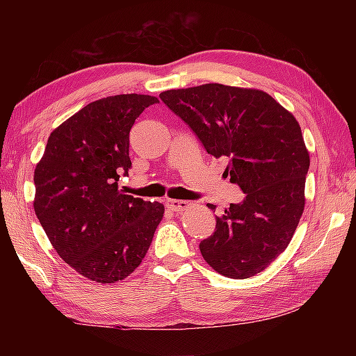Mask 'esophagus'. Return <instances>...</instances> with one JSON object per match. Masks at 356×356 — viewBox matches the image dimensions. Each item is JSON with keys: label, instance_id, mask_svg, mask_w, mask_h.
Returning a JSON list of instances; mask_svg holds the SVG:
<instances>
[{"label": "esophagus", "instance_id": "esophagus-1", "mask_svg": "<svg viewBox=\"0 0 356 356\" xmlns=\"http://www.w3.org/2000/svg\"><path fill=\"white\" fill-rule=\"evenodd\" d=\"M168 209L171 210V212H184L190 207V202L188 201H177V200H170L166 202Z\"/></svg>", "mask_w": 356, "mask_h": 356}]
</instances>
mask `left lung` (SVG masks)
Segmentation results:
<instances>
[{
    "label": "left lung",
    "mask_w": 356,
    "mask_h": 356,
    "mask_svg": "<svg viewBox=\"0 0 356 356\" xmlns=\"http://www.w3.org/2000/svg\"><path fill=\"white\" fill-rule=\"evenodd\" d=\"M160 99L210 155L226 156L225 174L245 193L200 243L204 261L226 278L261 273L291 243L305 210L309 152L297 119L267 92L220 83L170 89Z\"/></svg>",
    "instance_id": "1"
}]
</instances>
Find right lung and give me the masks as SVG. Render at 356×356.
Here are the masks:
<instances>
[{"instance_id":"add662e5","label":"right lung","mask_w":356,"mask_h":356,"mask_svg":"<svg viewBox=\"0 0 356 356\" xmlns=\"http://www.w3.org/2000/svg\"><path fill=\"white\" fill-rule=\"evenodd\" d=\"M159 102L144 94L111 95L56 127L34 170V212L53 248L84 278L113 284L146 256L165 213L160 202L119 190L131 166L135 119Z\"/></svg>"}]
</instances>
